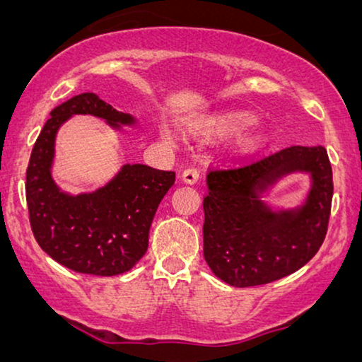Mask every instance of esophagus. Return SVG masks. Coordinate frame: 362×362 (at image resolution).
<instances>
[{
	"label": "esophagus",
	"mask_w": 362,
	"mask_h": 362,
	"mask_svg": "<svg viewBox=\"0 0 362 362\" xmlns=\"http://www.w3.org/2000/svg\"><path fill=\"white\" fill-rule=\"evenodd\" d=\"M199 170H197V168H194V166H189V168H186L185 171H182V175H181V177H182V181L185 182H187V185H194V182L199 180Z\"/></svg>",
	"instance_id": "obj_1"
}]
</instances>
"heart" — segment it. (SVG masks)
<instances>
[{"mask_svg": "<svg viewBox=\"0 0 362 362\" xmlns=\"http://www.w3.org/2000/svg\"><path fill=\"white\" fill-rule=\"evenodd\" d=\"M252 123H254V117L249 115V113L242 112H227V113H219V115L209 117L202 122L201 130L206 133H235L244 130V128H249Z\"/></svg>", "mask_w": 362, "mask_h": 362, "instance_id": "heart-1", "label": "heart"}]
</instances>
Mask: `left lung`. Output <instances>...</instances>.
Listing matches in <instances>:
<instances>
[{
    "label": "left lung",
    "instance_id": "obj_1",
    "mask_svg": "<svg viewBox=\"0 0 362 362\" xmlns=\"http://www.w3.org/2000/svg\"><path fill=\"white\" fill-rule=\"evenodd\" d=\"M306 170L314 185L305 204L274 213L258 194L284 174ZM333 199V170L323 146L280 150L211 168L204 207V259L232 286L265 285L293 274L323 244Z\"/></svg>",
    "mask_w": 362,
    "mask_h": 362
}]
</instances>
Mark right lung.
<instances>
[{"instance_id":"right-lung-1","label":"right lung","mask_w":362,"mask_h":362,"mask_svg":"<svg viewBox=\"0 0 362 362\" xmlns=\"http://www.w3.org/2000/svg\"><path fill=\"white\" fill-rule=\"evenodd\" d=\"M103 118L112 127L132 125V115L118 112L92 92L78 93L52 108L42 127L26 171L29 224L41 249L78 274L112 276L128 272L145 255L155 212L176 173L146 165H125L95 192L69 196L51 176L59 127L72 115Z\"/></svg>"}]
</instances>
